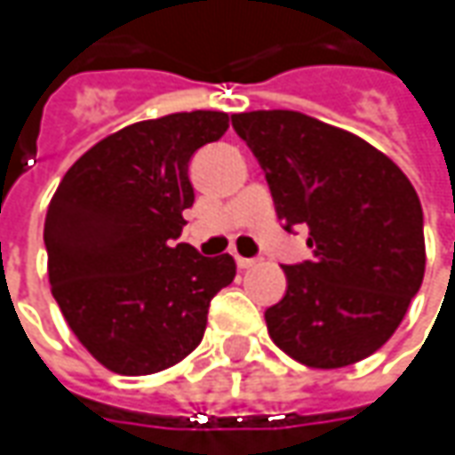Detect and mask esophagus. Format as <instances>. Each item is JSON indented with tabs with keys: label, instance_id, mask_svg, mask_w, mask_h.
Instances as JSON below:
<instances>
[{
	"label": "esophagus",
	"instance_id": "34e87169",
	"mask_svg": "<svg viewBox=\"0 0 455 455\" xmlns=\"http://www.w3.org/2000/svg\"><path fill=\"white\" fill-rule=\"evenodd\" d=\"M237 268H253L255 263H258V258H243V255H237Z\"/></svg>",
	"mask_w": 455,
	"mask_h": 455
}]
</instances>
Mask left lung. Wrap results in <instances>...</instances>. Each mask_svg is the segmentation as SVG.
I'll return each instance as SVG.
<instances>
[{"label": "left lung", "instance_id": "8db88e82", "mask_svg": "<svg viewBox=\"0 0 455 455\" xmlns=\"http://www.w3.org/2000/svg\"><path fill=\"white\" fill-rule=\"evenodd\" d=\"M283 228L308 230L311 258L283 266L266 308L271 339L296 362L334 370L370 357L400 326L426 273L423 207L372 144L299 111L233 116Z\"/></svg>", "mask_w": 455, "mask_h": 455}]
</instances>
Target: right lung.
<instances>
[{
	"label": "right lung",
	"instance_id": "1",
	"mask_svg": "<svg viewBox=\"0 0 455 455\" xmlns=\"http://www.w3.org/2000/svg\"><path fill=\"white\" fill-rule=\"evenodd\" d=\"M228 114L139 121L88 149L44 218L52 296L80 344L118 375H151L202 341L210 301L233 283L230 253L207 258L182 235L189 162L228 132Z\"/></svg>",
	"mask_w": 455,
	"mask_h": 455
}]
</instances>
